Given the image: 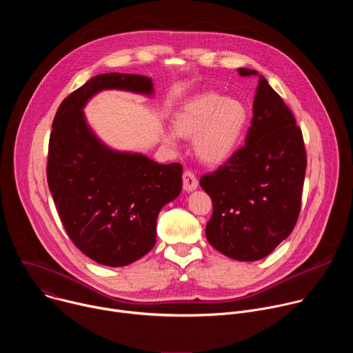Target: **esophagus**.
Returning a JSON list of instances; mask_svg holds the SVG:
<instances>
[{"label": "esophagus", "instance_id": "34e87169", "mask_svg": "<svg viewBox=\"0 0 353 353\" xmlns=\"http://www.w3.org/2000/svg\"><path fill=\"white\" fill-rule=\"evenodd\" d=\"M198 187V180L195 177V174L190 170H185L183 174V188L190 192L192 190H195Z\"/></svg>", "mask_w": 353, "mask_h": 353}]
</instances>
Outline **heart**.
I'll return each mask as SVG.
<instances>
[{
    "label": "heart",
    "mask_w": 353,
    "mask_h": 353,
    "mask_svg": "<svg viewBox=\"0 0 353 353\" xmlns=\"http://www.w3.org/2000/svg\"><path fill=\"white\" fill-rule=\"evenodd\" d=\"M248 121V109L237 97H223L215 92L194 96L174 113L173 130L179 137L194 138L196 158L208 166L225 163L237 149ZM168 143L176 134L163 132Z\"/></svg>",
    "instance_id": "heart-1"
}]
</instances>
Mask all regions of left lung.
Returning a JSON list of instances; mask_svg holds the SVG:
<instances>
[{
  "label": "left lung",
  "instance_id": "8db88e82",
  "mask_svg": "<svg viewBox=\"0 0 353 353\" xmlns=\"http://www.w3.org/2000/svg\"><path fill=\"white\" fill-rule=\"evenodd\" d=\"M241 77L257 71L239 68ZM245 143L199 185L211 196L210 244L237 261L271 254L293 230L307 166L301 130L282 97L260 75Z\"/></svg>",
  "mask_w": 353,
  "mask_h": 353
}]
</instances>
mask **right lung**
Instances as JSON below:
<instances>
[{
  "label": "right lung",
  "instance_id": "1",
  "mask_svg": "<svg viewBox=\"0 0 353 353\" xmlns=\"http://www.w3.org/2000/svg\"><path fill=\"white\" fill-rule=\"evenodd\" d=\"M105 89L152 94L154 83L143 75L100 74L65 97L50 134L47 183L72 243L97 264L124 267L155 245L159 211L180 194L183 166L100 141L82 110Z\"/></svg>",
  "mask_w": 353,
  "mask_h": 353
}]
</instances>
